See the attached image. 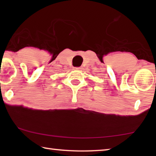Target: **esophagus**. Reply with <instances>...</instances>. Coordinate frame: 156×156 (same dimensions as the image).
Instances as JSON below:
<instances>
[{
  "mask_svg": "<svg viewBox=\"0 0 156 156\" xmlns=\"http://www.w3.org/2000/svg\"><path fill=\"white\" fill-rule=\"evenodd\" d=\"M82 69H83V68H82L81 67H75L74 69H76V70H81Z\"/></svg>",
  "mask_w": 156,
  "mask_h": 156,
  "instance_id": "1",
  "label": "esophagus"
}]
</instances>
